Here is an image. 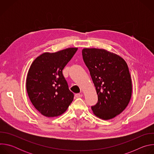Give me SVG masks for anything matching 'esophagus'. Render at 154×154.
<instances>
[{"mask_svg": "<svg viewBox=\"0 0 154 154\" xmlns=\"http://www.w3.org/2000/svg\"><path fill=\"white\" fill-rule=\"evenodd\" d=\"M75 96L77 98H79V97H82L83 96V94H75Z\"/></svg>", "mask_w": 154, "mask_h": 154, "instance_id": "1", "label": "esophagus"}]
</instances>
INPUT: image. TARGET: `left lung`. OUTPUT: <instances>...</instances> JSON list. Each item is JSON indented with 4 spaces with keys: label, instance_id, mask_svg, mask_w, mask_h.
<instances>
[{
    "label": "left lung",
    "instance_id": "obj_1",
    "mask_svg": "<svg viewBox=\"0 0 154 154\" xmlns=\"http://www.w3.org/2000/svg\"><path fill=\"white\" fill-rule=\"evenodd\" d=\"M83 61L96 87L98 102L91 106L97 117L108 120L122 113L131 96L128 68L119 55L103 49L84 48Z\"/></svg>",
    "mask_w": 154,
    "mask_h": 154
}]
</instances>
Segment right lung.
Returning a JSON list of instances; mask_svg holds the SVG:
<instances>
[{
    "label": "right lung",
    "instance_id": "obj_1",
    "mask_svg": "<svg viewBox=\"0 0 154 154\" xmlns=\"http://www.w3.org/2000/svg\"><path fill=\"white\" fill-rule=\"evenodd\" d=\"M78 48H69L38 57L29 68L26 88L33 105L42 115L56 117L67 110L74 94L69 90L62 71Z\"/></svg>",
    "mask_w": 154,
    "mask_h": 154
}]
</instances>
